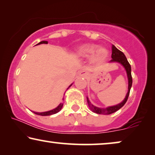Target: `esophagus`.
<instances>
[{
  "mask_svg": "<svg viewBox=\"0 0 155 155\" xmlns=\"http://www.w3.org/2000/svg\"><path fill=\"white\" fill-rule=\"evenodd\" d=\"M88 73L86 71H81L79 74H78V76H79V77L84 78H87L88 77Z\"/></svg>",
  "mask_w": 155,
  "mask_h": 155,
  "instance_id": "34e87169",
  "label": "esophagus"
}]
</instances>
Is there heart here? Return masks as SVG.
<instances>
[{
  "instance_id": "b5f03b06",
  "label": "heart",
  "mask_w": 155,
  "mask_h": 155,
  "mask_svg": "<svg viewBox=\"0 0 155 155\" xmlns=\"http://www.w3.org/2000/svg\"><path fill=\"white\" fill-rule=\"evenodd\" d=\"M76 55L81 58L90 57L93 64H98L103 63L108 58V51L104 47H98L94 43H84L76 49Z\"/></svg>"
}]
</instances>
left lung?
<instances>
[{"instance_id": "8db88e82", "label": "left lung", "mask_w": 155, "mask_h": 155, "mask_svg": "<svg viewBox=\"0 0 155 155\" xmlns=\"http://www.w3.org/2000/svg\"><path fill=\"white\" fill-rule=\"evenodd\" d=\"M112 60L110 61V62H119L120 63L121 65H123V67L125 68L126 74H127L128 77V93H126V95L125 98L122 101L121 103H119L117 105L114 106H111L108 107L107 108H100L97 107H95L91 103V102L89 101L88 97H87V102H88V107H90L91 110L92 112L97 113V114H112L115 112H117V110H119V109L121 108L125 103L127 101L128 95L130 93V88L132 86V77H131V67L129 62H128L127 59H126V56L124 54L122 53L121 51H119V49H117L114 45H112Z\"/></svg>"}]
</instances>
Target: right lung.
I'll return each instance as SVG.
<instances>
[{
	"label": "right lung",
	"mask_w": 155,
	"mask_h": 155,
	"mask_svg": "<svg viewBox=\"0 0 155 155\" xmlns=\"http://www.w3.org/2000/svg\"><path fill=\"white\" fill-rule=\"evenodd\" d=\"M42 43H45V44H47L48 41H41L40 43H38V44H36V45H40V44H42ZM71 85H72V84H71L70 86H69V88L71 86ZM68 88H67V89H68ZM62 106H63V103H60L58 107H57L56 108L53 109V110H52L48 111V112H33L34 113V114H38V115H41V116H49V115H52V114H56V113H58V112H60V111L61 110V109L62 108Z\"/></svg>",
	"instance_id": "right-lung-1"
}]
</instances>
